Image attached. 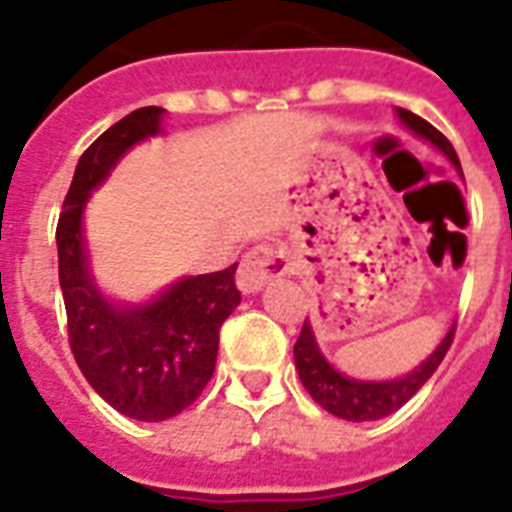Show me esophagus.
I'll return each instance as SVG.
<instances>
[{
    "label": "esophagus",
    "mask_w": 512,
    "mask_h": 512,
    "mask_svg": "<svg viewBox=\"0 0 512 512\" xmlns=\"http://www.w3.org/2000/svg\"><path fill=\"white\" fill-rule=\"evenodd\" d=\"M289 268V260L287 255L276 247H255L252 252L244 255L239 265V273H236V284L244 295H255L260 289L268 284L271 279H279L284 276Z\"/></svg>",
    "instance_id": "obj_1"
}]
</instances>
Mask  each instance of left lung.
Instances as JSON below:
<instances>
[{"mask_svg": "<svg viewBox=\"0 0 512 512\" xmlns=\"http://www.w3.org/2000/svg\"><path fill=\"white\" fill-rule=\"evenodd\" d=\"M396 116L398 122L404 124L412 135L428 140L430 146L438 148V151L454 164V170L462 175L457 151H454L452 143H449L433 124L420 119V116L412 114V111H406V108H396ZM452 340L454 324L449 327L444 340L438 342V348L433 350L420 366H414L412 372L404 374V377H396V380H356V377H348V374L337 372L335 366L329 364L327 356L321 353L319 340L313 335L311 321L305 319L303 332H300V337H297L295 342V366L305 390H308L313 401L319 406H324L329 414H335L340 420L350 422H372L398 412V409H401V406H404L406 401L433 377L438 364L444 361L446 350H449Z\"/></svg>", "mask_w": 512, "mask_h": 512, "instance_id": "1", "label": "left lung"}]
</instances>
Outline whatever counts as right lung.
<instances>
[{"label": "right lung", "mask_w": 512, "mask_h": 512, "mask_svg": "<svg viewBox=\"0 0 512 512\" xmlns=\"http://www.w3.org/2000/svg\"><path fill=\"white\" fill-rule=\"evenodd\" d=\"M162 119L164 108H138L84 151L55 231L76 364L116 412L143 422L170 420L201 396L215 372L220 327L241 303L239 263L183 276L146 303L111 300L92 276L84 207L132 146L162 135Z\"/></svg>", "instance_id": "add662e5"}]
</instances>
